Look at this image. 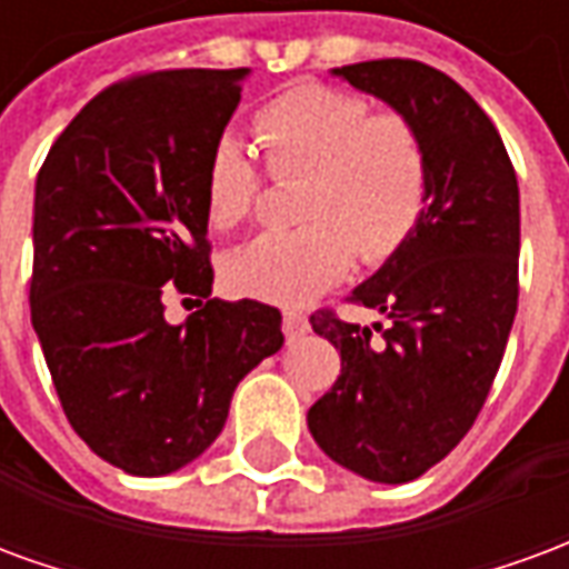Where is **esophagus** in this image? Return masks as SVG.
Segmentation results:
<instances>
[{
    "label": "esophagus",
    "mask_w": 569,
    "mask_h": 569,
    "mask_svg": "<svg viewBox=\"0 0 569 569\" xmlns=\"http://www.w3.org/2000/svg\"><path fill=\"white\" fill-rule=\"evenodd\" d=\"M283 332L289 341H296V338H301V335L310 332V322L308 317L301 313V310L296 308H286L283 310Z\"/></svg>",
    "instance_id": "obj_1"
}]
</instances>
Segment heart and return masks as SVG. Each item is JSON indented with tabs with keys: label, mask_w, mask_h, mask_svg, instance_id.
I'll list each match as a JSON object with an SVG mask.
<instances>
[{
	"label": "heart",
	"mask_w": 569,
	"mask_h": 569,
	"mask_svg": "<svg viewBox=\"0 0 569 569\" xmlns=\"http://www.w3.org/2000/svg\"><path fill=\"white\" fill-rule=\"evenodd\" d=\"M252 130L273 179H298L292 231H268L231 249L222 277L237 296L308 301L335 286L353 259L381 264L415 234L429 194V154L402 112L320 81H298L256 109ZM259 163L237 133L212 142L203 167L207 219L231 231L256 212Z\"/></svg>",
	"instance_id": "heart-1"
}]
</instances>
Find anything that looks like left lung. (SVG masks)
I'll return each mask as SVG.
<instances>
[{"instance_id": "8db88e82", "label": "left lung", "mask_w": 569, "mask_h": 569, "mask_svg": "<svg viewBox=\"0 0 569 569\" xmlns=\"http://www.w3.org/2000/svg\"><path fill=\"white\" fill-rule=\"evenodd\" d=\"M423 133L429 194L415 234L353 289L390 326L310 317L341 353L332 390L308 411L310 436L335 463L406 485L460 445L497 378L518 310V179L485 109L418 60L332 69Z\"/></svg>"}]
</instances>
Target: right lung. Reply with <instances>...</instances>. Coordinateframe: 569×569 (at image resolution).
<instances>
[{"instance_id":"right-lung-1","label":"right lung","mask_w":569,"mask_h":569,"mask_svg":"<svg viewBox=\"0 0 569 569\" xmlns=\"http://www.w3.org/2000/svg\"><path fill=\"white\" fill-rule=\"evenodd\" d=\"M247 76L118 81L69 121L36 179L32 329L72 429L130 476L207 451L237 383L283 347L280 310L210 298L203 167ZM167 295L199 310L173 327Z\"/></svg>"}]
</instances>
